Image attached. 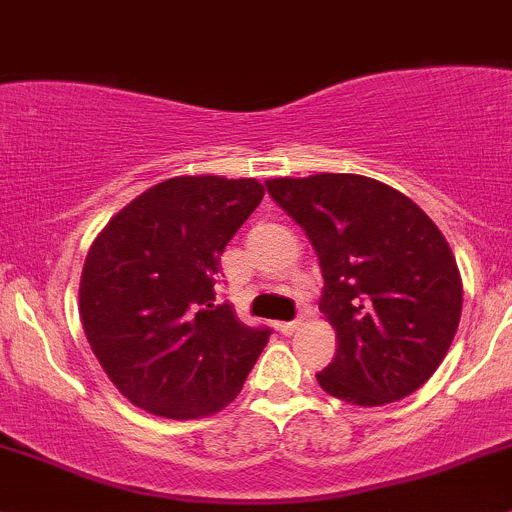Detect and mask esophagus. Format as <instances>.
Listing matches in <instances>:
<instances>
[{
    "instance_id": "obj_1",
    "label": "esophagus",
    "mask_w": 512,
    "mask_h": 512,
    "mask_svg": "<svg viewBox=\"0 0 512 512\" xmlns=\"http://www.w3.org/2000/svg\"><path fill=\"white\" fill-rule=\"evenodd\" d=\"M299 327H302V319H294V322H282L280 324V332L285 334V337H289V334L297 332Z\"/></svg>"
}]
</instances>
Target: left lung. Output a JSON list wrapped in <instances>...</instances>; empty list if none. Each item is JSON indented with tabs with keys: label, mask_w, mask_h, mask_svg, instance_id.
I'll return each mask as SVG.
<instances>
[{
	"label": "left lung",
	"mask_w": 512,
	"mask_h": 512,
	"mask_svg": "<svg viewBox=\"0 0 512 512\" xmlns=\"http://www.w3.org/2000/svg\"><path fill=\"white\" fill-rule=\"evenodd\" d=\"M265 185L319 255V312L339 342L319 386L354 406H384L421 389L461 322L463 282L443 232L414 200L366 175Z\"/></svg>",
	"instance_id": "obj_1"
}]
</instances>
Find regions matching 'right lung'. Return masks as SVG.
Returning <instances> with one entry per match:
<instances>
[{
    "label": "right lung",
    "instance_id": "add662e5",
    "mask_svg": "<svg viewBox=\"0 0 512 512\" xmlns=\"http://www.w3.org/2000/svg\"><path fill=\"white\" fill-rule=\"evenodd\" d=\"M262 195L255 178L178 175L96 235L81 272V324L101 369L138 409L185 421L240 394L270 329L215 304V275Z\"/></svg>",
    "mask_w": 512,
    "mask_h": 512
}]
</instances>
